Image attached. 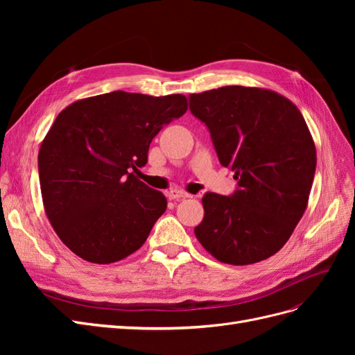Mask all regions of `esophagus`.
<instances>
[{
    "mask_svg": "<svg viewBox=\"0 0 355 355\" xmlns=\"http://www.w3.org/2000/svg\"><path fill=\"white\" fill-rule=\"evenodd\" d=\"M191 196L187 194L184 191H179V189H170L167 192V198L168 200H184V198H189Z\"/></svg>",
    "mask_w": 355,
    "mask_h": 355,
    "instance_id": "34e87169",
    "label": "esophagus"
}]
</instances>
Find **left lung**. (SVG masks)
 <instances>
[{
	"instance_id": "1",
	"label": "left lung",
	"mask_w": 355,
	"mask_h": 355,
	"mask_svg": "<svg viewBox=\"0 0 355 355\" xmlns=\"http://www.w3.org/2000/svg\"><path fill=\"white\" fill-rule=\"evenodd\" d=\"M189 111L237 180L230 197L204 194L196 237L225 263L268 259L290 239L313 187L317 154L302 114L282 94L243 85L189 94Z\"/></svg>"
}]
</instances>
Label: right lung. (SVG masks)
<instances>
[{
	"mask_svg": "<svg viewBox=\"0 0 355 355\" xmlns=\"http://www.w3.org/2000/svg\"><path fill=\"white\" fill-rule=\"evenodd\" d=\"M187 110L182 94L116 90L58 115L38 153L40 185L50 223L75 254L112 263L146 241L167 200L135 173L161 128Z\"/></svg>",
	"mask_w": 355,
	"mask_h": 355,
	"instance_id": "right-lung-1",
	"label": "right lung"
}]
</instances>
